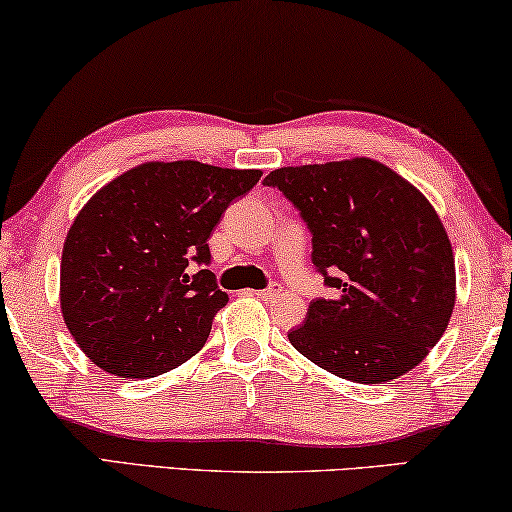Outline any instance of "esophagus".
Wrapping results in <instances>:
<instances>
[{"mask_svg":"<svg viewBox=\"0 0 512 512\" xmlns=\"http://www.w3.org/2000/svg\"><path fill=\"white\" fill-rule=\"evenodd\" d=\"M255 294L262 301H273V299H278V296H282V287L280 285H271V287H266V289H259V292H255Z\"/></svg>","mask_w":512,"mask_h":512,"instance_id":"1","label":"esophagus"}]
</instances>
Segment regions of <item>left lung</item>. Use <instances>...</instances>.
I'll return each instance as SVG.
<instances>
[{
    "label": "left lung",
    "mask_w": 512,
    "mask_h": 512,
    "mask_svg": "<svg viewBox=\"0 0 512 512\" xmlns=\"http://www.w3.org/2000/svg\"><path fill=\"white\" fill-rule=\"evenodd\" d=\"M301 211L312 262L335 299L310 303L289 342L356 384L414 370L455 308V257L430 200L375 158L278 167L264 179Z\"/></svg>",
    "instance_id": "obj_1"
}]
</instances>
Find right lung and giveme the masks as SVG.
<instances>
[{"label": "right lung", "instance_id": "obj_1", "mask_svg": "<svg viewBox=\"0 0 512 512\" xmlns=\"http://www.w3.org/2000/svg\"><path fill=\"white\" fill-rule=\"evenodd\" d=\"M262 170L200 160H147L89 197L66 234L59 305L91 363L114 377L170 372L207 342L227 303L209 264V236Z\"/></svg>", "mask_w": 512, "mask_h": 512}]
</instances>
